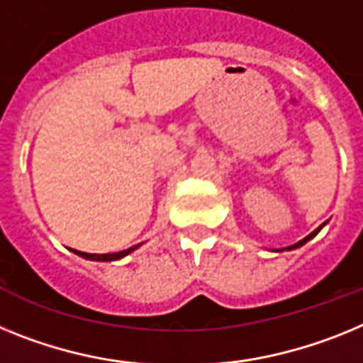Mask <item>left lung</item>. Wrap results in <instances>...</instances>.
Returning <instances> with one entry per match:
<instances>
[{"mask_svg":"<svg viewBox=\"0 0 363 363\" xmlns=\"http://www.w3.org/2000/svg\"><path fill=\"white\" fill-rule=\"evenodd\" d=\"M325 225H327V220H325V223H323V225H320V226H318V228H316V230H314V232H311V234H308V235H307V238H303V239H301V241L294 242V245H291V247H285V248H274V252H285V250H296V248H299V247H303L305 242H307V241H311V239H313V238H316V235H318V232H320V230H321V228H323V226H325Z\"/></svg>","mask_w":363,"mask_h":363,"instance_id":"left-lung-1","label":"left lung"}]
</instances>
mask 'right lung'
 <instances>
[{
  "instance_id": "add662e5",
  "label": "right lung",
  "mask_w": 363,
  "mask_h": 363,
  "mask_svg": "<svg viewBox=\"0 0 363 363\" xmlns=\"http://www.w3.org/2000/svg\"><path fill=\"white\" fill-rule=\"evenodd\" d=\"M140 245H143V242H138V245H135V247L128 248V250L113 252V254H87V252L72 250V248H71V250L74 252V254H77V256L84 257V259H91V261H118V259H122V257L129 256V254H131V252H135V250H137V248L140 247Z\"/></svg>"
}]
</instances>
